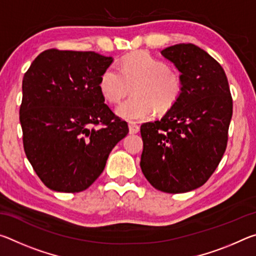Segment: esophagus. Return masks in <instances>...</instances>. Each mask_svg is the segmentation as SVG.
Segmentation results:
<instances>
[{"label": "esophagus", "instance_id": "1", "mask_svg": "<svg viewBox=\"0 0 256 256\" xmlns=\"http://www.w3.org/2000/svg\"><path fill=\"white\" fill-rule=\"evenodd\" d=\"M128 131L131 134H136L140 131V128H138V125L136 123L128 122Z\"/></svg>", "mask_w": 256, "mask_h": 256}]
</instances>
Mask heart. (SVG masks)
I'll use <instances>...</instances> for the list:
<instances>
[{"label": "heart", "instance_id": "obj_1", "mask_svg": "<svg viewBox=\"0 0 256 256\" xmlns=\"http://www.w3.org/2000/svg\"><path fill=\"white\" fill-rule=\"evenodd\" d=\"M133 84V97L116 107L120 118L138 120L149 118L154 110H170L178 100L183 82L178 73L170 70L162 60L148 52H134L120 60L118 68L110 66L99 78V90L110 102H118Z\"/></svg>", "mask_w": 256, "mask_h": 256}]
</instances>
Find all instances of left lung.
<instances>
[{
  "mask_svg": "<svg viewBox=\"0 0 256 256\" xmlns=\"http://www.w3.org/2000/svg\"><path fill=\"white\" fill-rule=\"evenodd\" d=\"M162 55L180 72L183 90L162 120L141 125V170L154 188L185 193L214 174L227 146L232 99L222 66L194 44Z\"/></svg>",
  "mask_w": 256,
  "mask_h": 256,
  "instance_id": "1",
  "label": "left lung"
}]
</instances>
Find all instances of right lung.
<instances>
[{"instance_id":"add662e5","label":"right lung","mask_w":256,"mask_h":256,"mask_svg":"<svg viewBox=\"0 0 256 256\" xmlns=\"http://www.w3.org/2000/svg\"><path fill=\"white\" fill-rule=\"evenodd\" d=\"M114 62L94 52L47 50L22 80L20 123L24 148L47 188L76 193L88 188L112 148L128 133L99 90V78ZM102 124L104 126L96 128Z\"/></svg>"}]
</instances>
